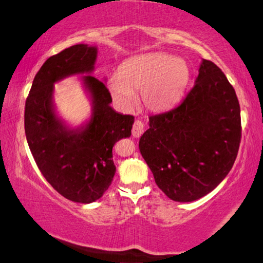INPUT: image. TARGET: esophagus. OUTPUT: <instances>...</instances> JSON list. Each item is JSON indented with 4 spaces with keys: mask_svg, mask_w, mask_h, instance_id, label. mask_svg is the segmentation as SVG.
<instances>
[{
    "mask_svg": "<svg viewBox=\"0 0 263 263\" xmlns=\"http://www.w3.org/2000/svg\"><path fill=\"white\" fill-rule=\"evenodd\" d=\"M144 123L142 121H139V120H136L133 124V130H132V135L133 137H135V139H139V137L143 134L144 133Z\"/></svg>",
    "mask_w": 263,
    "mask_h": 263,
    "instance_id": "obj_1",
    "label": "esophagus"
}]
</instances>
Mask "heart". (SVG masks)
Segmentation results:
<instances>
[{"mask_svg": "<svg viewBox=\"0 0 263 263\" xmlns=\"http://www.w3.org/2000/svg\"><path fill=\"white\" fill-rule=\"evenodd\" d=\"M190 81V68L182 59L164 53L145 54L129 60L119 76L109 80L113 99L123 107L136 103V91H142L143 104L151 110L171 107L181 98Z\"/></svg>", "mask_w": 263, "mask_h": 263, "instance_id": "b5f03b06", "label": "heart"}]
</instances>
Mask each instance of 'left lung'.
<instances>
[{
  "label": "left lung",
  "mask_w": 263,
  "mask_h": 263,
  "mask_svg": "<svg viewBox=\"0 0 263 263\" xmlns=\"http://www.w3.org/2000/svg\"><path fill=\"white\" fill-rule=\"evenodd\" d=\"M142 157L165 195L192 202L214 191L232 168L241 137L240 106L227 76L202 60L193 89L167 112L151 115Z\"/></svg>",
  "instance_id": "1"
}]
</instances>
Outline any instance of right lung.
<instances>
[{"instance_id":"add662e5","label":"right lung","mask_w":263,"mask_h":263,"mask_svg":"<svg viewBox=\"0 0 263 263\" xmlns=\"http://www.w3.org/2000/svg\"><path fill=\"white\" fill-rule=\"evenodd\" d=\"M96 46L78 44L46 60L25 103V134L32 156L46 180L66 199L92 203L108 190L115 174L113 146L132 135L133 115L115 112L105 83L91 75ZM80 74L90 97V119L70 127L54 109L53 84ZM85 76L83 77L82 75Z\"/></svg>"}]
</instances>
